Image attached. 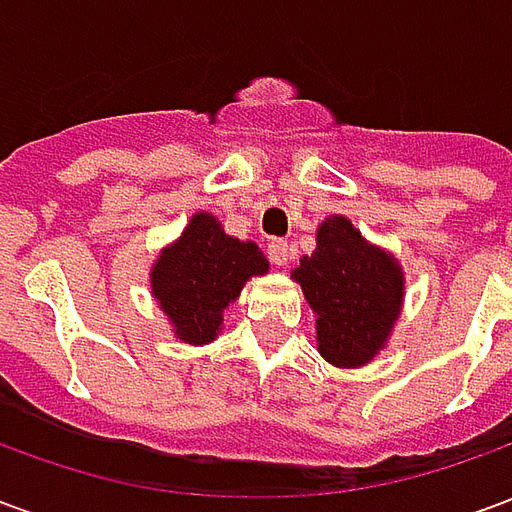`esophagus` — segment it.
Returning a JSON list of instances; mask_svg holds the SVG:
<instances>
[{"label": "esophagus", "instance_id": "34e87169", "mask_svg": "<svg viewBox=\"0 0 512 512\" xmlns=\"http://www.w3.org/2000/svg\"><path fill=\"white\" fill-rule=\"evenodd\" d=\"M268 257H271V263L277 268L282 266H288V260H290V249L285 241H271L268 244Z\"/></svg>", "mask_w": 512, "mask_h": 512}]
</instances>
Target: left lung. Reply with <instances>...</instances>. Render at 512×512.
I'll list each match as a JSON object with an SVG mask.
<instances>
[{
	"label": "left lung",
	"instance_id": "left-lung-1",
	"mask_svg": "<svg viewBox=\"0 0 512 512\" xmlns=\"http://www.w3.org/2000/svg\"><path fill=\"white\" fill-rule=\"evenodd\" d=\"M315 235V252L301 257L290 277L315 312L318 354L340 370L370 365L403 312V266L340 213L323 219Z\"/></svg>",
	"mask_w": 512,
	"mask_h": 512
}]
</instances>
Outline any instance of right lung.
<instances>
[{
  "label": "right lung",
  "mask_w": 512,
  "mask_h": 512,
  "mask_svg": "<svg viewBox=\"0 0 512 512\" xmlns=\"http://www.w3.org/2000/svg\"><path fill=\"white\" fill-rule=\"evenodd\" d=\"M263 274L268 260L255 241L227 235L213 213L197 211L153 260L150 293L180 343L208 345L246 282Z\"/></svg>",
  "instance_id": "1"
}]
</instances>
